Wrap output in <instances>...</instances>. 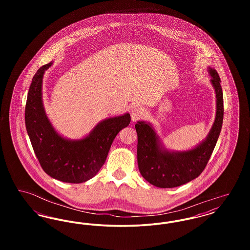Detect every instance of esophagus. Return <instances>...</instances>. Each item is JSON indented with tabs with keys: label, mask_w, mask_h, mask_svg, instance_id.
Here are the masks:
<instances>
[{
	"label": "esophagus",
	"mask_w": 250,
	"mask_h": 250,
	"mask_svg": "<svg viewBox=\"0 0 250 250\" xmlns=\"http://www.w3.org/2000/svg\"><path fill=\"white\" fill-rule=\"evenodd\" d=\"M146 110L142 107H134L131 111V120L133 122H136L138 120L142 119L143 117L145 116Z\"/></svg>",
	"instance_id": "obj_1"
}]
</instances>
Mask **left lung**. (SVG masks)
<instances>
[{"mask_svg":"<svg viewBox=\"0 0 250 250\" xmlns=\"http://www.w3.org/2000/svg\"><path fill=\"white\" fill-rule=\"evenodd\" d=\"M216 98L215 118L205 140L187 151L167 150L154 126L145 121L135 125L138 165L143 178L161 188H172L197 178L205 168L218 140L224 114L223 93L216 70L208 67Z\"/></svg>","mask_w":250,"mask_h":250,"instance_id":"obj_1","label":"left lung"}]
</instances>
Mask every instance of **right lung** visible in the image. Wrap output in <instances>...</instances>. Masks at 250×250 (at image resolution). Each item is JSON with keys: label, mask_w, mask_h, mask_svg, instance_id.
I'll return each instance as SVG.
<instances>
[{"label": "right lung", "mask_w": 250, "mask_h": 250, "mask_svg": "<svg viewBox=\"0 0 250 250\" xmlns=\"http://www.w3.org/2000/svg\"><path fill=\"white\" fill-rule=\"evenodd\" d=\"M52 62L40 67L32 80L25 107V125L36 157L44 171L64 183L80 184L93 178L104 165L117 134L130 124V114L99 122L80 140L61 136L47 116L42 85Z\"/></svg>", "instance_id": "right-lung-1"}]
</instances>
